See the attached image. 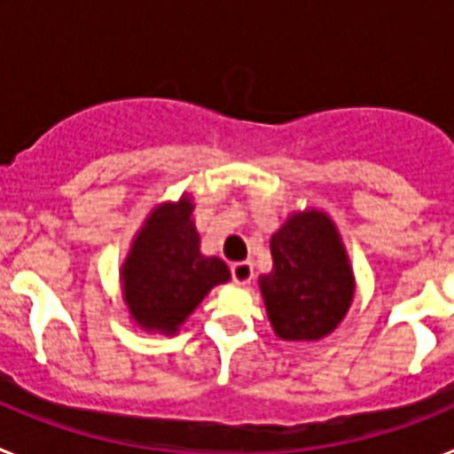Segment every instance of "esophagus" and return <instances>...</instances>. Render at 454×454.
<instances>
[{"mask_svg":"<svg viewBox=\"0 0 454 454\" xmlns=\"http://www.w3.org/2000/svg\"><path fill=\"white\" fill-rule=\"evenodd\" d=\"M231 279H234L239 286H246L252 279V263L250 262H236L231 263Z\"/></svg>","mask_w":454,"mask_h":454,"instance_id":"obj_1","label":"esophagus"}]
</instances>
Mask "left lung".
Instances as JSON below:
<instances>
[{
  "instance_id": "obj_1",
  "label": "left lung",
  "mask_w": 454,
  "mask_h": 454,
  "mask_svg": "<svg viewBox=\"0 0 454 454\" xmlns=\"http://www.w3.org/2000/svg\"><path fill=\"white\" fill-rule=\"evenodd\" d=\"M270 254L262 293L277 336L316 340L334 332L348 314L355 279L332 220L318 211L291 215L270 239Z\"/></svg>"
}]
</instances>
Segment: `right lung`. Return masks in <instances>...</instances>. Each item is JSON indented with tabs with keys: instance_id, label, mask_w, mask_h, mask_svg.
<instances>
[{
	"instance_id": "right-lung-1",
	"label": "right lung",
	"mask_w": 454,
	"mask_h": 454,
	"mask_svg": "<svg viewBox=\"0 0 454 454\" xmlns=\"http://www.w3.org/2000/svg\"><path fill=\"white\" fill-rule=\"evenodd\" d=\"M191 214L188 200L156 208L122 268L124 300L147 330L172 334L215 284L230 279L218 256L200 254Z\"/></svg>"
}]
</instances>
